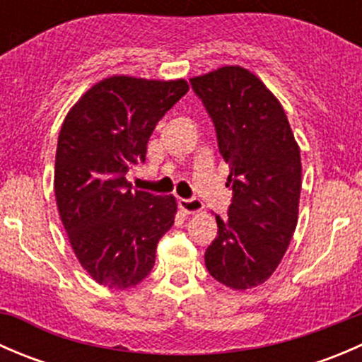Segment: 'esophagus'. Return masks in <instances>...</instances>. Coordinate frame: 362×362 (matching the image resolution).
I'll return each mask as SVG.
<instances>
[{
    "label": "esophagus",
    "instance_id": "34e87169",
    "mask_svg": "<svg viewBox=\"0 0 362 362\" xmlns=\"http://www.w3.org/2000/svg\"><path fill=\"white\" fill-rule=\"evenodd\" d=\"M178 206L185 211V214H196V211H202L203 210V202L198 198H180L178 199Z\"/></svg>",
    "mask_w": 362,
    "mask_h": 362
}]
</instances>
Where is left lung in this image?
<instances>
[{
    "label": "left lung",
    "mask_w": 362,
    "mask_h": 362,
    "mask_svg": "<svg viewBox=\"0 0 362 362\" xmlns=\"http://www.w3.org/2000/svg\"><path fill=\"white\" fill-rule=\"evenodd\" d=\"M229 164L228 217L204 252L208 273L243 291L269 279L298 224L301 158L286 112L264 83L240 66L191 78Z\"/></svg>",
    "instance_id": "8db88e82"
}]
</instances>
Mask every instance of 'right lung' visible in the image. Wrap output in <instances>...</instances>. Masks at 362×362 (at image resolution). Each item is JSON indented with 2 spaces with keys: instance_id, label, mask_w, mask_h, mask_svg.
<instances>
[{
  "instance_id": "right-lung-1",
  "label": "right lung",
  "mask_w": 362,
  "mask_h": 362,
  "mask_svg": "<svg viewBox=\"0 0 362 362\" xmlns=\"http://www.w3.org/2000/svg\"><path fill=\"white\" fill-rule=\"evenodd\" d=\"M189 90L184 80L112 76L87 90L61 127L54 191L69 243L101 286L127 289L151 273L173 226V196L133 191L156 124Z\"/></svg>"
}]
</instances>
